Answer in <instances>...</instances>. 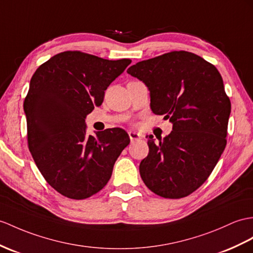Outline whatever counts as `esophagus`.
Segmentation results:
<instances>
[{
	"instance_id": "obj_1",
	"label": "esophagus",
	"mask_w": 253,
	"mask_h": 253,
	"mask_svg": "<svg viewBox=\"0 0 253 253\" xmlns=\"http://www.w3.org/2000/svg\"><path fill=\"white\" fill-rule=\"evenodd\" d=\"M128 136H130L131 143H134V141H137L141 138V135L136 132H128Z\"/></svg>"
}]
</instances>
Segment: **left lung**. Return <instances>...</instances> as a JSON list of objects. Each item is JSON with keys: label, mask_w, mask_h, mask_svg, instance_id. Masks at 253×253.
I'll use <instances>...</instances> for the list:
<instances>
[{"label": "left lung", "mask_w": 253, "mask_h": 253, "mask_svg": "<svg viewBox=\"0 0 253 253\" xmlns=\"http://www.w3.org/2000/svg\"><path fill=\"white\" fill-rule=\"evenodd\" d=\"M127 73L147 84L152 112L173 123L159 143L149 136L141 179L162 198L188 196L207 180L226 146L231 102L222 77L214 65L183 50L140 61Z\"/></svg>", "instance_id": "left-lung-1"}]
</instances>
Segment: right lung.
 <instances>
[{
	"label": "right lung",
	"instance_id": "right-lung-1",
	"mask_svg": "<svg viewBox=\"0 0 253 253\" xmlns=\"http://www.w3.org/2000/svg\"><path fill=\"white\" fill-rule=\"evenodd\" d=\"M130 63V59L64 51L42 63L31 78L23 103L29 149L46 181L66 198L84 200L101 191L130 144L119 127L87 135L84 122Z\"/></svg>",
	"mask_w": 253,
	"mask_h": 253
}]
</instances>
